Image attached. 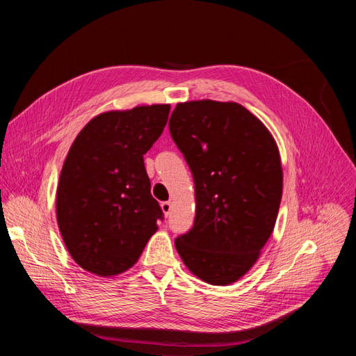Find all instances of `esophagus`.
Wrapping results in <instances>:
<instances>
[{"instance_id": "esophagus-1", "label": "esophagus", "mask_w": 356, "mask_h": 356, "mask_svg": "<svg viewBox=\"0 0 356 356\" xmlns=\"http://www.w3.org/2000/svg\"><path fill=\"white\" fill-rule=\"evenodd\" d=\"M160 207H161V211H163V213L168 217L169 212H170V208H172V203L170 202H161Z\"/></svg>"}]
</instances>
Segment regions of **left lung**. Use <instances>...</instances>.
Instances as JSON below:
<instances>
[{
  "label": "left lung",
  "mask_w": 356,
  "mask_h": 356,
  "mask_svg": "<svg viewBox=\"0 0 356 356\" xmlns=\"http://www.w3.org/2000/svg\"><path fill=\"white\" fill-rule=\"evenodd\" d=\"M169 132L196 188V218L175 239L188 270L211 285L241 279L273 232L282 166L266 126L236 102L190 101L172 111Z\"/></svg>",
  "instance_id": "obj_1"
}]
</instances>
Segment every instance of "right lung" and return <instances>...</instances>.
I'll use <instances>...</instances> for the list:
<instances>
[{
  "label": "right lung",
  "mask_w": 356,
  "mask_h": 356,
  "mask_svg": "<svg viewBox=\"0 0 356 356\" xmlns=\"http://www.w3.org/2000/svg\"><path fill=\"white\" fill-rule=\"evenodd\" d=\"M170 105L96 115L72 143L60 170L56 218L74 261L98 276L120 275L163 220L144 154L163 132Z\"/></svg>",
  "instance_id": "obj_1"
}]
</instances>
